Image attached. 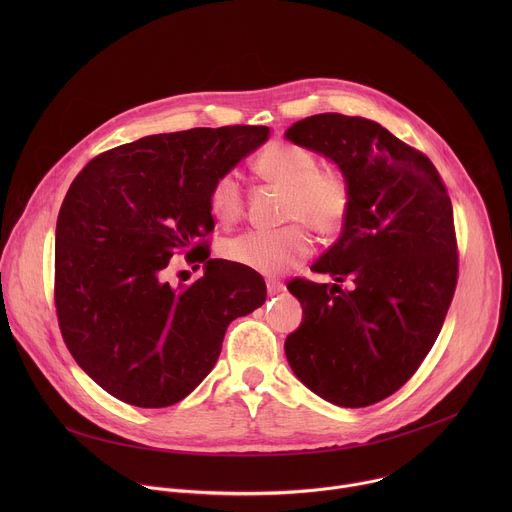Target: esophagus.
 I'll use <instances>...</instances> for the list:
<instances>
[{
	"label": "esophagus",
	"instance_id": "34e87169",
	"mask_svg": "<svg viewBox=\"0 0 512 512\" xmlns=\"http://www.w3.org/2000/svg\"><path fill=\"white\" fill-rule=\"evenodd\" d=\"M283 289H285V285H283V283L273 281V279H269V281H267V294H269V296H275V294H279V291H283Z\"/></svg>",
	"mask_w": 512,
	"mask_h": 512
}]
</instances>
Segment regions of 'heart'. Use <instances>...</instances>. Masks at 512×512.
Listing matches in <instances>:
<instances>
[{
    "label": "heart",
    "instance_id": "b5f03b06",
    "mask_svg": "<svg viewBox=\"0 0 512 512\" xmlns=\"http://www.w3.org/2000/svg\"><path fill=\"white\" fill-rule=\"evenodd\" d=\"M257 174L283 188V221H298L281 229H251L223 243V255L259 273L277 275L300 265L314 253V239L302 226L320 235H336L352 210V184L340 168H320L314 152L296 143L275 141L257 156ZM208 206L223 223L243 214L245 192L235 170L218 174L208 190Z\"/></svg>",
    "mask_w": 512,
    "mask_h": 512
}]
</instances>
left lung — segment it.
I'll use <instances>...</instances> for the list:
<instances>
[{
	"label": "left lung",
	"mask_w": 512,
	"mask_h": 512,
	"mask_svg": "<svg viewBox=\"0 0 512 512\" xmlns=\"http://www.w3.org/2000/svg\"><path fill=\"white\" fill-rule=\"evenodd\" d=\"M285 137L352 184L342 235L312 265L336 283L287 285L304 320L285 338V356L322 399L367 407L413 377L442 330L458 283L452 200L431 160L377 121L320 113ZM346 278L350 290L339 285Z\"/></svg>",
	"instance_id": "1"
}]
</instances>
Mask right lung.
<instances>
[{"instance_id": "right-lung-1", "label": "right lung", "mask_w": 512, "mask_h": 512, "mask_svg": "<svg viewBox=\"0 0 512 512\" xmlns=\"http://www.w3.org/2000/svg\"><path fill=\"white\" fill-rule=\"evenodd\" d=\"M265 125L196 127L119 145L72 180L56 221L54 304L79 367L135 407H168L212 371L227 326L263 306L265 281L208 259L212 180L267 141ZM205 263L190 286L169 259Z\"/></svg>"}]
</instances>
